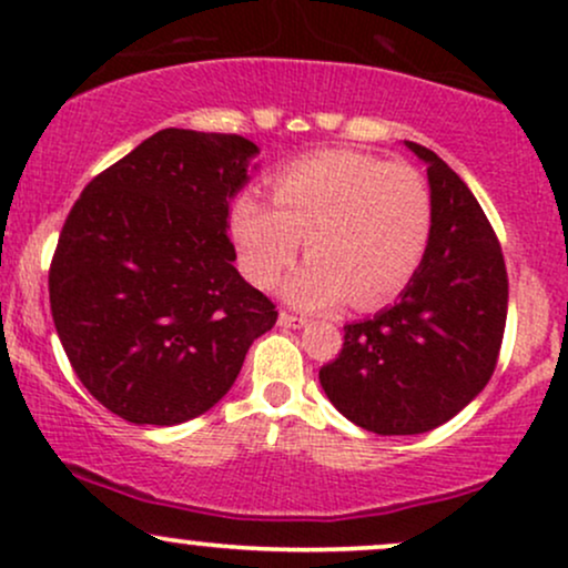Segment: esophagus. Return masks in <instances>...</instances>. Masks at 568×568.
<instances>
[{
	"mask_svg": "<svg viewBox=\"0 0 568 568\" xmlns=\"http://www.w3.org/2000/svg\"><path fill=\"white\" fill-rule=\"evenodd\" d=\"M277 323L280 325H285V328H302V325H306V321L304 317H298V315H291V312H280L277 315Z\"/></svg>",
	"mask_w": 568,
	"mask_h": 568,
	"instance_id": "esophagus-1",
	"label": "esophagus"
}]
</instances>
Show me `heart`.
<instances>
[{
	"instance_id": "obj_1",
	"label": "heart",
	"mask_w": 568,
	"mask_h": 568,
	"mask_svg": "<svg viewBox=\"0 0 568 568\" xmlns=\"http://www.w3.org/2000/svg\"><path fill=\"white\" fill-rule=\"evenodd\" d=\"M270 202L243 194L232 234L243 272L272 288L296 262L285 296L304 310L349 298L357 310L393 302L416 277L433 232V197L416 168L363 152H317L272 175Z\"/></svg>"
}]
</instances>
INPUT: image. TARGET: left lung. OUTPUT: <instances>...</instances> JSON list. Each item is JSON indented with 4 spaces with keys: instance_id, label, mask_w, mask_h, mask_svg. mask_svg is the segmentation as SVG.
Listing matches in <instances>:
<instances>
[{
    "instance_id": "obj_1",
    "label": "left lung",
    "mask_w": 568,
    "mask_h": 568,
    "mask_svg": "<svg viewBox=\"0 0 568 568\" xmlns=\"http://www.w3.org/2000/svg\"><path fill=\"white\" fill-rule=\"evenodd\" d=\"M433 232L416 277L371 321L344 325L321 368L328 400L376 435H419L459 414L491 379L507 321V270L497 234L465 181L427 146Z\"/></svg>"
}]
</instances>
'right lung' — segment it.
Segmentation results:
<instances>
[{
	"label": "right lung",
	"mask_w": 568,
	"mask_h": 568,
	"mask_svg": "<svg viewBox=\"0 0 568 568\" xmlns=\"http://www.w3.org/2000/svg\"><path fill=\"white\" fill-rule=\"evenodd\" d=\"M258 146L165 128L98 173L71 207L50 310L90 395L133 425L171 427L230 393L277 321L234 270L230 200Z\"/></svg>",
	"instance_id": "obj_1"
}]
</instances>
